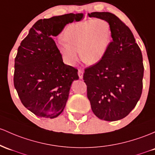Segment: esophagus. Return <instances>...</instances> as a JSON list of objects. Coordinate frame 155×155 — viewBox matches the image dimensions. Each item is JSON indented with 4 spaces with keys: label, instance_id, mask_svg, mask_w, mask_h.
I'll return each mask as SVG.
<instances>
[{
    "label": "esophagus",
    "instance_id": "34e87169",
    "mask_svg": "<svg viewBox=\"0 0 155 155\" xmlns=\"http://www.w3.org/2000/svg\"><path fill=\"white\" fill-rule=\"evenodd\" d=\"M83 74H84V72L81 70H79L78 71V75H79V77L80 79H83Z\"/></svg>",
    "mask_w": 155,
    "mask_h": 155
}]
</instances>
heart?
I'll list each match as a JSON object with an SVG mask.
<instances>
[{
    "instance_id": "obj_1",
    "label": "heart",
    "mask_w": 155,
    "mask_h": 155,
    "mask_svg": "<svg viewBox=\"0 0 155 155\" xmlns=\"http://www.w3.org/2000/svg\"><path fill=\"white\" fill-rule=\"evenodd\" d=\"M63 38L57 43L59 52L69 65L79 58L87 64L101 62L112 42L113 31L107 20L91 19L71 23L64 30Z\"/></svg>"
}]
</instances>
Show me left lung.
<instances>
[{"label":"left lung","instance_id":"obj_1","mask_svg":"<svg viewBox=\"0 0 155 155\" xmlns=\"http://www.w3.org/2000/svg\"><path fill=\"white\" fill-rule=\"evenodd\" d=\"M88 16L110 23L113 41L102 60L84 71L87 98L98 118L120 120L135 108L142 93V53L132 32L115 15L95 12Z\"/></svg>","mask_w":155,"mask_h":155}]
</instances>
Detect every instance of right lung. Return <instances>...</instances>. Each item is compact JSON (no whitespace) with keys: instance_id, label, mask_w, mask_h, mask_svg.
Masks as SVG:
<instances>
[{"instance_id":"1","label":"right lung","mask_w":155,"mask_h":155,"mask_svg":"<svg viewBox=\"0 0 155 155\" xmlns=\"http://www.w3.org/2000/svg\"><path fill=\"white\" fill-rule=\"evenodd\" d=\"M82 18L71 13L39 20L18 48L14 85L22 104L37 116L54 118L60 115L72 82L79 79L77 70L63 62L52 37Z\"/></svg>"}]
</instances>
